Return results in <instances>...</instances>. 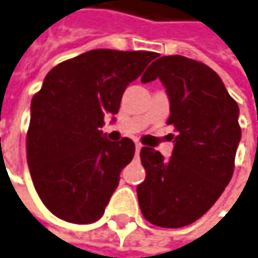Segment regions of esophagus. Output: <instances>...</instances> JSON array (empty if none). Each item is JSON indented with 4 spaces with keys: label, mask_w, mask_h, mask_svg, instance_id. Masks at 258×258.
I'll use <instances>...</instances> for the list:
<instances>
[{
    "label": "esophagus",
    "mask_w": 258,
    "mask_h": 258,
    "mask_svg": "<svg viewBox=\"0 0 258 258\" xmlns=\"http://www.w3.org/2000/svg\"><path fill=\"white\" fill-rule=\"evenodd\" d=\"M140 149H142V145L140 143H136V156L140 155Z\"/></svg>",
    "instance_id": "esophagus-1"
}]
</instances>
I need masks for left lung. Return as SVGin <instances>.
<instances>
[{
	"label": "left lung",
	"mask_w": 258,
	"mask_h": 258,
	"mask_svg": "<svg viewBox=\"0 0 258 258\" xmlns=\"http://www.w3.org/2000/svg\"><path fill=\"white\" fill-rule=\"evenodd\" d=\"M159 78L170 99L176 136L168 161L143 146L146 178L137 186L143 217L159 227H183L202 217L229 184L241 140L239 107L220 77L207 64L184 56L153 61L142 82Z\"/></svg>",
	"instance_id": "1"
}]
</instances>
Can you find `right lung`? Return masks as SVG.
<instances>
[{
    "instance_id": "add662e5",
    "label": "right lung",
    "mask_w": 258,
    "mask_h": 258,
    "mask_svg": "<svg viewBox=\"0 0 258 258\" xmlns=\"http://www.w3.org/2000/svg\"><path fill=\"white\" fill-rule=\"evenodd\" d=\"M153 51L99 48L54 66L31 102L26 158L36 192L61 220H99L134 156L131 139L107 140L105 115L119 110Z\"/></svg>"
}]
</instances>
